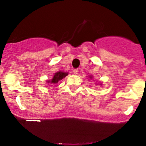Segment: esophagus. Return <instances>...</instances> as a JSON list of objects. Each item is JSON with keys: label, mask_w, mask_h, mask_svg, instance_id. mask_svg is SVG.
I'll return each instance as SVG.
<instances>
[{"label": "esophagus", "mask_w": 146, "mask_h": 146, "mask_svg": "<svg viewBox=\"0 0 146 146\" xmlns=\"http://www.w3.org/2000/svg\"><path fill=\"white\" fill-rule=\"evenodd\" d=\"M73 72H74V74H78V72H79V70H78L77 69H74V71H73Z\"/></svg>", "instance_id": "obj_1"}]
</instances>
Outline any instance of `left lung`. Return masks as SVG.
Here are the masks:
<instances>
[{
  "mask_svg": "<svg viewBox=\"0 0 146 146\" xmlns=\"http://www.w3.org/2000/svg\"><path fill=\"white\" fill-rule=\"evenodd\" d=\"M90 78H92V77H90Z\"/></svg>",
  "mask_w": 146,
  "mask_h": 146,
  "instance_id": "1",
  "label": "left lung"
}]
</instances>
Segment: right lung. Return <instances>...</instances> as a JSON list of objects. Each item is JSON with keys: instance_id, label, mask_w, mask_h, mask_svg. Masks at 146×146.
Wrapping results in <instances>:
<instances>
[{"instance_id": "add662e5", "label": "right lung", "mask_w": 146, "mask_h": 146, "mask_svg": "<svg viewBox=\"0 0 146 146\" xmlns=\"http://www.w3.org/2000/svg\"><path fill=\"white\" fill-rule=\"evenodd\" d=\"M68 75V72H56L55 74H54L53 77L51 80H48L47 82H50V83H58V82L60 80H61L63 78L66 77V76Z\"/></svg>"}]
</instances>
